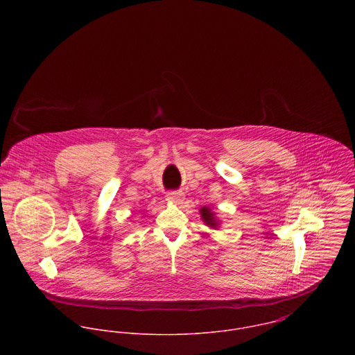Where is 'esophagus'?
<instances>
[{"label":"esophagus","instance_id":"esophagus-1","mask_svg":"<svg viewBox=\"0 0 355 355\" xmlns=\"http://www.w3.org/2000/svg\"><path fill=\"white\" fill-rule=\"evenodd\" d=\"M166 201H168V202L179 205V203H182L184 201V194L180 193V191H172V193H169V194L166 196Z\"/></svg>","mask_w":355,"mask_h":355}]
</instances>
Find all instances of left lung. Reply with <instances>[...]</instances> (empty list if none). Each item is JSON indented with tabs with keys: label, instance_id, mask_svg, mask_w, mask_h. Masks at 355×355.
Listing matches in <instances>:
<instances>
[{
	"label": "left lung",
	"instance_id": "left-lung-1",
	"mask_svg": "<svg viewBox=\"0 0 355 355\" xmlns=\"http://www.w3.org/2000/svg\"><path fill=\"white\" fill-rule=\"evenodd\" d=\"M200 214L202 218L203 224L211 230H218L221 225V221L217 218L216 213L209 207V206H202L200 209Z\"/></svg>",
	"mask_w": 355,
	"mask_h": 355
}]
</instances>
